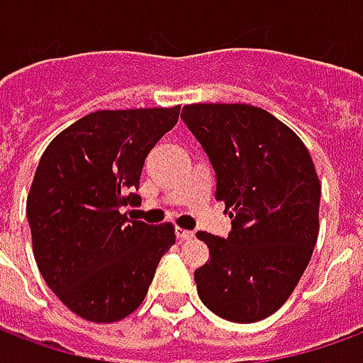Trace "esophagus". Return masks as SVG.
Masks as SVG:
<instances>
[{
	"label": "esophagus",
	"mask_w": 363,
	"mask_h": 363,
	"mask_svg": "<svg viewBox=\"0 0 363 363\" xmlns=\"http://www.w3.org/2000/svg\"><path fill=\"white\" fill-rule=\"evenodd\" d=\"M192 237H194V231L177 228V239H179V241H189V239H192Z\"/></svg>",
	"instance_id": "1"
}]
</instances>
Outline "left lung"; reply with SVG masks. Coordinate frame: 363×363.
<instances>
[{"instance_id":"8db88e82","label":"left lung","mask_w":363,"mask_h":363,"mask_svg":"<svg viewBox=\"0 0 363 363\" xmlns=\"http://www.w3.org/2000/svg\"><path fill=\"white\" fill-rule=\"evenodd\" d=\"M181 118L216 171L229 237L198 231L210 260L194 272L202 303L233 323H257L288 301L319 235L320 181L299 135L252 104L196 103Z\"/></svg>"}]
</instances>
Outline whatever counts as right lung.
Here are the masks:
<instances>
[{
  "instance_id": "1",
  "label": "right lung",
  "mask_w": 363,
  "mask_h": 363,
  "mask_svg": "<svg viewBox=\"0 0 363 363\" xmlns=\"http://www.w3.org/2000/svg\"><path fill=\"white\" fill-rule=\"evenodd\" d=\"M181 106L96 111L44 150L27 198L33 252L46 284L91 323H116L147 294L174 225L128 220L142 202L143 161L177 124Z\"/></svg>"
}]
</instances>
